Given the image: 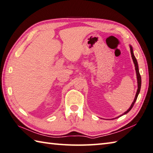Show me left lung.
Wrapping results in <instances>:
<instances>
[{
	"instance_id": "obj_1",
	"label": "left lung",
	"mask_w": 153,
	"mask_h": 153,
	"mask_svg": "<svg viewBox=\"0 0 153 153\" xmlns=\"http://www.w3.org/2000/svg\"><path fill=\"white\" fill-rule=\"evenodd\" d=\"M130 53H131V55H132V58L133 59V62L134 63V65H135V69H136V72H137V81H138V90L137 91V94H136V96H135V98L134 100V101H133L132 104L131 105V106L130 107V108L126 112H124L123 115L124 114H126V113H128L129 112V111L132 109V108L133 107V105H134V103L136 100H137V97L138 96V94L140 92V87H141V77H140V75L139 73V70H138V63H137V59H136V57H134V53H133V50H132V46H130Z\"/></svg>"
}]
</instances>
